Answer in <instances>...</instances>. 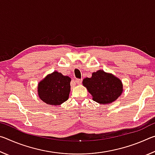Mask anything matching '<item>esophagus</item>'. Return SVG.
I'll list each match as a JSON object with an SVG mask.
<instances>
[{
    "label": "esophagus",
    "mask_w": 155,
    "mask_h": 155,
    "mask_svg": "<svg viewBox=\"0 0 155 155\" xmlns=\"http://www.w3.org/2000/svg\"><path fill=\"white\" fill-rule=\"evenodd\" d=\"M75 82L77 83L78 85H79V84H81V82H82V79H78V78H77V79L75 80Z\"/></svg>",
    "instance_id": "esophagus-1"
}]
</instances>
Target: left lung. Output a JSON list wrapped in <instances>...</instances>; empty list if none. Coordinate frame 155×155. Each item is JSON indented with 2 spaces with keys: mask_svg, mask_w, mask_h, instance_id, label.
I'll return each instance as SVG.
<instances>
[{
  "mask_svg": "<svg viewBox=\"0 0 155 155\" xmlns=\"http://www.w3.org/2000/svg\"><path fill=\"white\" fill-rule=\"evenodd\" d=\"M83 85L87 88L93 101L101 104L112 103L123 91L121 80L111 73L102 70L93 72L91 78H84Z\"/></svg>",
  "mask_w": 155,
  "mask_h": 155,
  "instance_id": "obj_1",
  "label": "left lung"
}]
</instances>
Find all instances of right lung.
Returning a JSON list of instances; mask_svg holds the SVG:
<instances>
[{
	"label": "right lung",
	"instance_id": "right-lung-1",
	"mask_svg": "<svg viewBox=\"0 0 155 155\" xmlns=\"http://www.w3.org/2000/svg\"><path fill=\"white\" fill-rule=\"evenodd\" d=\"M71 78L57 71L48 74L38 85V94L49 105H60L69 98Z\"/></svg>",
	"mask_w": 155,
	"mask_h": 155
}]
</instances>
